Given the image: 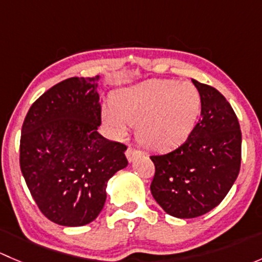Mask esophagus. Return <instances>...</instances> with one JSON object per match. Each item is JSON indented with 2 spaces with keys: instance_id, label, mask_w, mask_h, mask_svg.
Segmentation results:
<instances>
[{
  "instance_id": "obj_1",
  "label": "esophagus",
  "mask_w": 262,
  "mask_h": 262,
  "mask_svg": "<svg viewBox=\"0 0 262 262\" xmlns=\"http://www.w3.org/2000/svg\"><path fill=\"white\" fill-rule=\"evenodd\" d=\"M141 156H142V152L141 150L136 149V148L129 147L128 149H126V158H128L129 162H133L134 160H137V158L141 157Z\"/></svg>"
}]
</instances>
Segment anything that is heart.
Instances as JSON below:
<instances>
[{
    "label": "heart",
    "instance_id": "1",
    "mask_svg": "<svg viewBox=\"0 0 262 262\" xmlns=\"http://www.w3.org/2000/svg\"><path fill=\"white\" fill-rule=\"evenodd\" d=\"M113 108L102 110L105 124L119 137L137 125L138 141L148 149L165 152L184 143L202 112V96L194 84L150 80L119 91Z\"/></svg>",
    "mask_w": 262,
    "mask_h": 262
}]
</instances>
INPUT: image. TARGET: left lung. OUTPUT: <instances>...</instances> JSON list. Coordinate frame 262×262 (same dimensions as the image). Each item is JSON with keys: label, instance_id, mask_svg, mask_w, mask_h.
<instances>
[{"label": "left lung", "instance_id": "1", "mask_svg": "<svg viewBox=\"0 0 262 262\" xmlns=\"http://www.w3.org/2000/svg\"><path fill=\"white\" fill-rule=\"evenodd\" d=\"M191 81L202 96L199 123L178 149L150 157L156 166L153 198L166 213L181 219L214 209L241 167L242 134L233 109L218 90Z\"/></svg>", "mask_w": 262, "mask_h": 262}]
</instances>
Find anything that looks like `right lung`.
I'll use <instances>...</instances> for the list:
<instances>
[{"label": "right lung", "instance_id": "right-lung-1", "mask_svg": "<svg viewBox=\"0 0 262 262\" xmlns=\"http://www.w3.org/2000/svg\"><path fill=\"white\" fill-rule=\"evenodd\" d=\"M96 77H72L44 92L21 129L20 167L41 213L54 223H91L107 181L128 166L126 147L104 138Z\"/></svg>", "mask_w": 262, "mask_h": 262}]
</instances>
